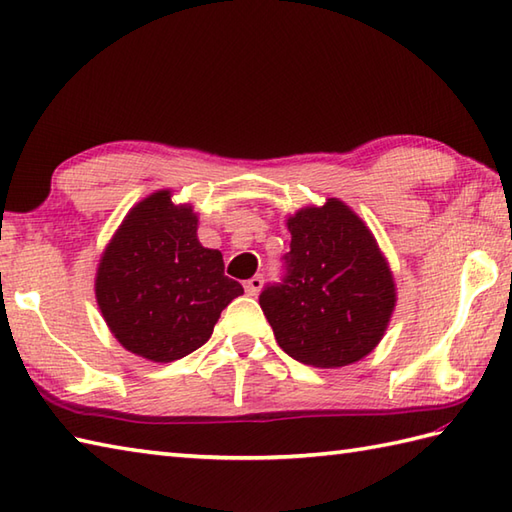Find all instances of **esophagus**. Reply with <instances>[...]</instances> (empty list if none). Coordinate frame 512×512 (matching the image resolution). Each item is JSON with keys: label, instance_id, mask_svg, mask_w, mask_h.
I'll return each mask as SVG.
<instances>
[{"label": "esophagus", "instance_id": "34e87169", "mask_svg": "<svg viewBox=\"0 0 512 512\" xmlns=\"http://www.w3.org/2000/svg\"><path fill=\"white\" fill-rule=\"evenodd\" d=\"M262 286H264V277H262V275H255V277H250V279L246 281L244 290H246L248 297H257L259 290H262Z\"/></svg>", "mask_w": 512, "mask_h": 512}]
</instances>
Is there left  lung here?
<instances>
[{
  "label": "left lung",
  "mask_w": 512,
  "mask_h": 512,
  "mask_svg": "<svg viewBox=\"0 0 512 512\" xmlns=\"http://www.w3.org/2000/svg\"><path fill=\"white\" fill-rule=\"evenodd\" d=\"M284 279L259 295L281 350L312 367L361 361L383 339L396 286L372 231L330 198L288 217Z\"/></svg>",
  "instance_id": "obj_1"
}]
</instances>
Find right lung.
I'll return each instance as SVG.
<instances>
[{"label":"right lung","mask_w":512,"mask_h":512,"mask_svg":"<svg viewBox=\"0 0 512 512\" xmlns=\"http://www.w3.org/2000/svg\"><path fill=\"white\" fill-rule=\"evenodd\" d=\"M96 301L125 350L171 363L211 339L244 288L224 275L220 250L198 239V215L151 193L127 213L96 270Z\"/></svg>","instance_id":"right-lung-1"}]
</instances>
